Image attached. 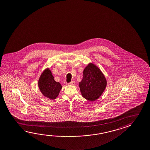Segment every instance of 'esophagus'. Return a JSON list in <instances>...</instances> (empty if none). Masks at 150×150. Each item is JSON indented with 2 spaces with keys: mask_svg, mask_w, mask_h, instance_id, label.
<instances>
[{
  "mask_svg": "<svg viewBox=\"0 0 150 150\" xmlns=\"http://www.w3.org/2000/svg\"><path fill=\"white\" fill-rule=\"evenodd\" d=\"M68 84L70 85H74L75 84V81H71L70 83H69Z\"/></svg>",
  "mask_w": 150,
  "mask_h": 150,
  "instance_id": "1",
  "label": "esophagus"
}]
</instances>
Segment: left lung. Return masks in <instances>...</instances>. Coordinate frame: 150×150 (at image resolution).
Listing matches in <instances>:
<instances>
[{
    "instance_id": "left-lung-1",
    "label": "left lung",
    "mask_w": 150,
    "mask_h": 150,
    "mask_svg": "<svg viewBox=\"0 0 150 150\" xmlns=\"http://www.w3.org/2000/svg\"><path fill=\"white\" fill-rule=\"evenodd\" d=\"M106 78L100 70L90 63L84 69L83 78L79 83L81 95L87 100L93 101L98 98L106 88Z\"/></svg>"
}]
</instances>
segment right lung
Listing matches in <instances>:
<instances>
[{"mask_svg": "<svg viewBox=\"0 0 150 150\" xmlns=\"http://www.w3.org/2000/svg\"><path fill=\"white\" fill-rule=\"evenodd\" d=\"M38 85L42 94L50 99H55L61 90V85L55 81L49 69H46L40 77Z\"/></svg>", "mask_w": 150, "mask_h": 150, "instance_id": "right-lung-1", "label": "right lung"}]
</instances>
